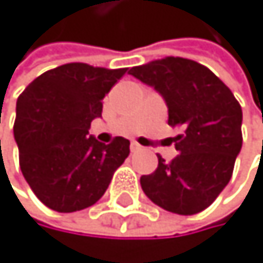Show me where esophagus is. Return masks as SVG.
<instances>
[{
	"label": "esophagus",
	"instance_id": "obj_1",
	"mask_svg": "<svg viewBox=\"0 0 263 263\" xmlns=\"http://www.w3.org/2000/svg\"><path fill=\"white\" fill-rule=\"evenodd\" d=\"M130 149H132L133 153H135V151H140V149H141V144H140V143H137V141H132Z\"/></svg>",
	"mask_w": 263,
	"mask_h": 263
}]
</instances>
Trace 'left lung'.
<instances>
[{
    "label": "left lung",
    "mask_w": 263,
    "mask_h": 263,
    "mask_svg": "<svg viewBox=\"0 0 263 263\" xmlns=\"http://www.w3.org/2000/svg\"><path fill=\"white\" fill-rule=\"evenodd\" d=\"M130 74L164 97L176 137L177 156L141 176V189L158 206L195 215L216 200L233 176L242 146V110L221 79L194 60L166 57L133 66Z\"/></svg>",
    "instance_id": "1"
}]
</instances>
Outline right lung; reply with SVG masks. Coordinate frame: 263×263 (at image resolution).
<instances>
[{
    "label": "right lung",
    "mask_w": 263,
    "mask_h": 263,
    "mask_svg": "<svg viewBox=\"0 0 263 263\" xmlns=\"http://www.w3.org/2000/svg\"><path fill=\"white\" fill-rule=\"evenodd\" d=\"M126 69L66 63L35 78L19 96V166L45 206L71 213L94 205L128 158V140L102 144L89 137L91 122L102 115V99Z\"/></svg>",
    "instance_id": "add662e5"
}]
</instances>
